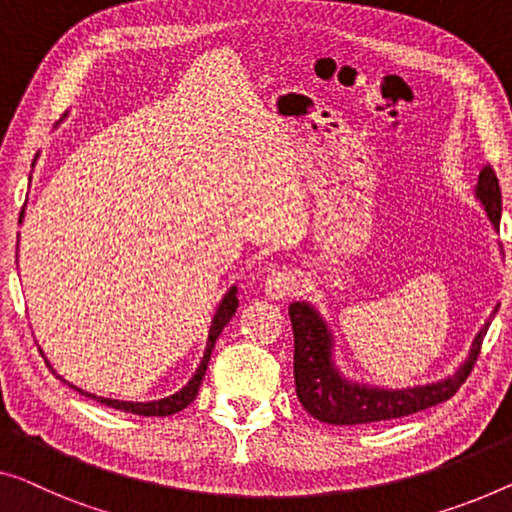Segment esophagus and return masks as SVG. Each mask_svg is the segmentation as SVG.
<instances>
[{
    "instance_id": "esophagus-1",
    "label": "esophagus",
    "mask_w": 512,
    "mask_h": 512,
    "mask_svg": "<svg viewBox=\"0 0 512 512\" xmlns=\"http://www.w3.org/2000/svg\"><path fill=\"white\" fill-rule=\"evenodd\" d=\"M299 276H296V271L292 269H273L269 276L264 280V294L269 296L273 301H280V299H287V296H292L296 289H299Z\"/></svg>"
}]
</instances>
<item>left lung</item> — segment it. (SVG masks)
Segmentation results:
<instances>
[{
  "mask_svg": "<svg viewBox=\"0 0 512 512\" xmlns=\"http://www.w3.org/2000/svg\"><path fill=\"white\" fill-rule=\"evenodd\" d=\"M476 197L487 211V218L499 230L501 220V188L499 179L490 165H485L478 174ZM478 331L471 352L455 375L414 388H379L368 384H356L340 375L333 363V335L319 312L305 301H294L289 305V319L294 329V384L299 402L310 416L331 425H361L391 421V418L409 416L434 404L453 398L478 361L480 347L492 317Z\"/></svg>",
  "mask_w": 512,
  "mask_h": 512,
  "instance_id": "obj_1",
  "label": "left lung"
}]
</instances>
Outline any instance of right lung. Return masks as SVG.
I'll return each instance as SVG.
<instances>
[{
  "label": "right lung",
  "mask_w": 512,
  "mask_h": 512,
  "mask_svg": "<svg viewBox=\"0 0 512 512\" xmlns=\"http://www.w3.org/2000/svg\"><path fill=\"white\" fill-rule=\"evenodd\" d=\"M22 216H25V207H22L20 211V220L18 223H22ZM236 308H239V299H236V287H232L230 292L225 294V299L220 301L216 315H213V322H211V329H209V340H207V349H204V358L200 363V368H197V372L193 375V379L188 381L186 386L181 388L179 393L170 395V398H163V400H154V402H124V400H110V398H101V395H94V393H87L82 391V388L68 384L66 379H61L55 370H52V365H48V368L52 370V375H57V379L64 381V384H68L71 388H75V391L87 395V398L101 402V404H108V407L112 409H119V411H128V414H137V416H172L177 414V411L186 409L190 402L195 400L197 391H200L202 386V379L204 375H207V365H209V358H211V349L213 345H216L218 335L223 333V329L227 326V322L234 317ZM43 354V352H41ZM45 363H48V358H45Z\"/></svg>",
  "instance_id": "1"
}]
</instances>
